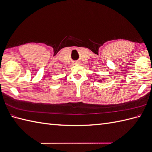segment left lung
<instances>
[{
  "mask_svg": "<svg viewBox=\"0 0 152 152\" xmlns=\"http://www.w3.org/2000/svg\"><path fill=\"white\" fill-rule=\"evenodd\" d=\"M105 80V78H102V79H101V80H98V82H102V81H104V80Z\"/></svg>",
  "mask_w": 152,
  "mask_h": 152,
  "instance_id": "8db88e82",
  "label": "left lung"
}]
</instances>
